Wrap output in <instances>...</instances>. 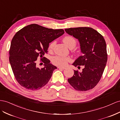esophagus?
<instances>
[{
	"label": "esophagus",
	"instance_id": "1",
	"mask_svg": "<svg viewBox=\"0 0 120 120\" xmlns=\"http://www.w3.org/2000/svg\"><path fill=\"white\" fill-rule=\"evenodd\" d=\"M57 68L60 70H64L66 69L65 68H63V67H58Z\"/></svg>",
	"mask_w": 120,
	"mask_h": 120
}]
</instances>
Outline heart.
Listing matches in <instances>:
<instances>
[{"label": "heart", "instance_id": "obj_1", "mask_svg": "<svg viewBox=\"0 0 120 120\" xmlns=\"http://www.w3.org/2000/svg\"><path fill=\"white\" fill-rule=\"evenodd\" d=\"M63 41L69 48H74L76 46V40L72 36H66L63 39ZM56 41H54L51 42L48 46V49L51 51L56 44ZM71 58L69 57H65L61 56H56L52 57L51 61L53 64L57 66L64 67L67 65L68 62L71 61Z\"/></svg>", "mask_w": 120, "mask_h": 120}]
</instances>
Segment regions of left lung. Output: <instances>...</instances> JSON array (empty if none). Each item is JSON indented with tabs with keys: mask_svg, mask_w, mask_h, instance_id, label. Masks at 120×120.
Here are the masks:
<instances>
[{
	"mask_svg": "<svg viewBox=\"0 0 120 120\" xmlns=\"http://www.w3.org/2000/svg\"><path fill=\"white\" fill-rule=\"evenodd\" d=\"M67 33L78 39L81 52L73 64L84 68L82 72L74 70L68 82L77 91H85L93 88L101 79L108 60L105 41L102 35L90 27L66 29Z\"/></svg>",
	"mask_w": 120,
	"mask_h": 120,
	"instance_id": "8db88e82",
	"label": "left lung"
}]
</instances>
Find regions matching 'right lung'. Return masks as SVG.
I'll list each match as a JSON object with an SVG mask.
<instances>
[{
  "label": "right lung",
  "instance_id": "1",
  "mask_svg": "<svg viewBox=\"0 0 120 120\" xmlns=\"http://www.w3.org/2000/svg\"><path fill=\"white\" fill-rule=\"evenodd\" d=\"M64 33L63 29H49L35 24L16 33L11 42L9 60L15 78L22 87L37 90L48 82L57 68L43 56L47 52L49 43ZM39 57L45 66L41 69L37 66Z\"/></svg>",
  "mask_w": 120,
  "mask_h": 120
}]
</instances>
